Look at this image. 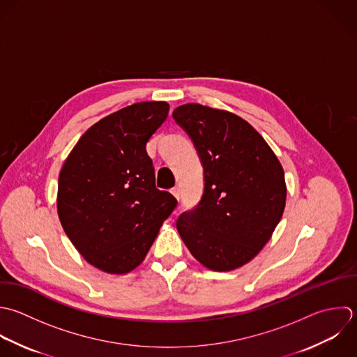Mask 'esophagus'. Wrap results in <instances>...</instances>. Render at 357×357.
I'll list each match as a JSON object with an SVG mask.
<instances>
[{"instance_id":"34e87169","label":"esophagus","mask_w":357,"mask_h":357,"mask_svg":"<svg viewBox=\"0 0 357 357\" xmlns=\"http://www.w3.org/2000/svg\"><path fill=\"white\" fill-rule=\"evenodd\" d=\"M171 193L176 197V200H179V197H181V189L178 188V186H175V188H172V190H171Z\"/></svg>"}]
</instances>
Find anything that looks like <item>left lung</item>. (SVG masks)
Here are the masks:
<instances>
[{
  "instance_id": "left-lung-1",
  "label": "left lung",
  "mask_w": 357,
  "mask_h": 357,
  "mask_svg": "<svg viewBox=\"0 0 357 357\" xmlns=\"http://www.w3.org/2000/svg\"><path fill=\"white\" fill-rule=\"evenodd\" d=\"M172 116L195 143L204 171L202 200L181 214L178 232L208 270H236L260 253L282 218L284 168L263 136L229 111L189 102Z\"/></svg>"
}]
</instances>
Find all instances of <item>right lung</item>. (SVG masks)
Masks as SVG:
<instances>
[{
	"mask_svg": "<svg viewBox=\"0 0 357 357\" xmlns=\"http://www.w3.org/2000/svg\"><path fill=\"white\" fill-rule=\"evenodd\" d=\"M165 101L125 107L90 126L58 178L61 225L84 260L126 274L144 260L176 199L155 188L146 144L167 119Z\"/></svg>",
	"mask_w": 357,
	"mask_h": 357,
	"instance_id": "obj_1",
	"label": "right lung"
}]
</instances>
